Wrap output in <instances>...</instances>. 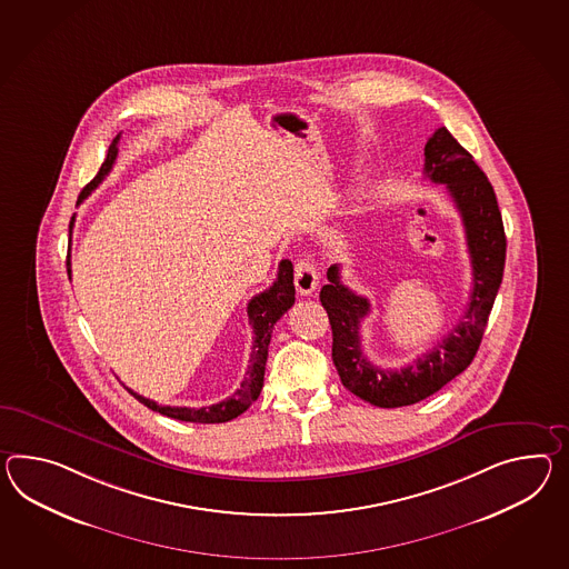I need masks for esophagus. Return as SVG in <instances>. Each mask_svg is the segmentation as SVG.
Masks as SVG:
<instances>
[{
    "label": "esophagus",
    "mask_w": 569,
    "mask_h": 569,
    "mask_svg": "<svg viewBox=\"0 0 569 569\" xmlns=\"http://www.w3.org/2000/svg\"><path fill=\"white\" fill-rule=\"evenodd\" d=\"M293 283L296 290L300 291L302 296H310L312 291L317 290L319 286V276L315 264L310 263L308 259H298L296 267H293Z\"/></svg>",
    "instance_id": "esophagus-1"
}]
</instances>
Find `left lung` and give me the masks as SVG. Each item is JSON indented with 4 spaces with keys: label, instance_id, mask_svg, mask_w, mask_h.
Listing matches in <instances>:
<instances>
[{
    "label": "left lung",
    "instance_id": "1",
    "mask_svg": "<svg viewBox=\"0 0 569 569\" xmlns=\"http://www.w3.org/2000/svg\"><path fill=\"white\" fill-rule=\"evenodd\" d=\"M423 174L446 184L467 236L472 290L457 327L413 363L388 370L368 360L361 349L360 325L370 312L368 298L343 286L337 264L329 267V283L320 290V305L333 331V363L343 387L385 409L423 401L471 366L503 278L506 234L493 187L446 127L436 129L426 143Z\"/></svg>",
    "mask_w": 569,
    "mask_h": 569
}]
</instances>
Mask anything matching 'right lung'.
Listing matches in <instances>:
<instances>
[{"label": "right lung", "instance_id": "1", "mask_svg": "<svg viewBox=\"0 0 569 569\" xmlns=\"http://www.w3.org/2000/svg\"><path fill=\"white\" fill-rule=\"evenodd\" d=\"M119 139H121V133L112 139L102 167L98 170L97 177L83 187L82 193L78 197V203H82L83 199L92 193L98 184L104 181V177L111 172L112 164L117 160V153H119V148H117ZM73 220H76V216L71 218L70 236L71 230H73ZM68 276H71L70 252H68ZM293 293H296V290H293V267H291L288 259H283L279 263L278 279L273 281V286L261 291V293H257L250 300L249 306H247L250 327H252L249 368L244 372L240 387L236 388L234 395H230L228 399L216 402V405H209V407H170V405H158L152 399H146V397H141L131 388L126 387L127 390L139 402H143L148 409L158 411L162 416L172 417V419L191 421V423H226V421L234 419L240 413H244L250 405L257 401L259 395H261L264 363H267V351H269V343H271V333H273L276 322L293 306V300H296Z\"/></svg>", "mask_w": 569, "mask_h": 569}]
</instances>
